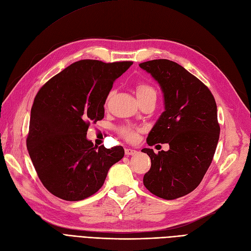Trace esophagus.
<instances>
[{
	"instance_id": "obj_1",
	"label": "esophagus",
	"mask_w": 251,
	"mask_h": 251,
	"mask_svg": "<svg viewBox=\"0 0 251 251\" xmlns=\"http://www.w3.org/2000/svg\"><path fill=\"white\" fill-rule=\"evenodd\" d=\"M125 153H126V155H127V156H133V155L137 154V151H136V150H132V149H126V150H125Z\"/></svg>"
}]
</instances>
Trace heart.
Segmentation results:
<instances>
[{
	"instance_id": "obj_1",
	"label": "heart",
	"mask_w": 251,
	"mask_h": 251,
	"mask_svg": "<svg viewBox=\"0 0 251 251\" xmlns=\"http://www.w3.org/2000/svg\"><path fill=\"white\" fill-rule=\"evenodd\" d=\"M114 93V91H110V93L107 97V101L110 100ZM136 93H137L138 98L143 97V96H147L149 94H156L154 88H151L150 85H147V83H139V85L136 87ZM120 134L123 137H125L127 141H136L138 138V130H136V128L133 127H121L120 128Z\"/></svg>"
}]
</instances>
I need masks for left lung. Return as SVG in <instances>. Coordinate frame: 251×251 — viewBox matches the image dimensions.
<instances>
[{
  "label": "left lung",
  "instance_id": "left-lung-1",
  "mask_svg": "<svg viewBox=\"0 0 251 251\" xmlns=\"http://www.w3.org/2000/svg\"><path fill=\"white\" fill-rule=\"evenodd\" d=\"M161 87L164 112L151 128L147 142L169 143V151L151 158L143 184L165 200L183 197L200 184L214 158L220 136L217 104L209 89L183 67L169 59L139 64Z\"/></svg>",
  "mask_w": 251,
  "mask_h": 251
}]
</instances>
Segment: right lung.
I'll use <instances>...</instances> for the list:
<instances>
[{"label": "right lung", "mask_w": 251, "mask_h": 251, "mask_svg": "<svg viewBox=\"0 0 251 251\" xmlns=\"http://www.w3.org/2000/svg\"><path fill=\"white\" fill-rule=\"evenodd\" d=\"M132 64L78 60L37 92L27 149L37 176L52 195L66 201L88 198L102 186L111 166L123 159V147H94L87 131L103 118L113 82Z\"/></svg>", "instance_id": "1"}]
</instances>
